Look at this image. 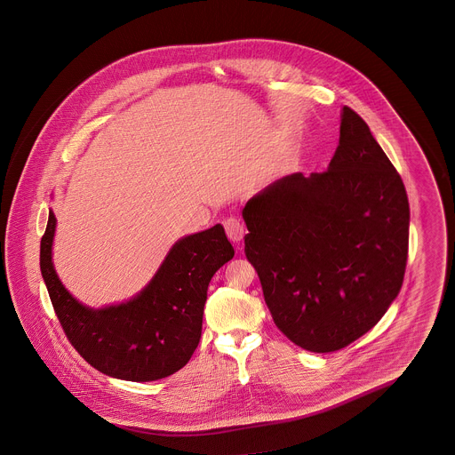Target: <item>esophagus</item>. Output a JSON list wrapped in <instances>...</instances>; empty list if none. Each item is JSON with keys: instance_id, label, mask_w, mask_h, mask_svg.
<instances>
[{"instance_id": "obj_1", "label": "esophagus", "mask_w": 455, "mask_h": 455, "mask_svg": "<svg viewBox=\"0 0 455 455\" xmlns=\"http://www.w3.org/2000/svg\"><path fill=\"white\" fill-rule=\"evenodd\" d=\"M223 227H225V232H227V237L230 238L234 243H240L242 238L245 235V227L243 223L240 221V218L228 217L223 221Z\"/></svg>"}]
</instances>
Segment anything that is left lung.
Wrapping results in <instances>:
<instances>
[{"instance_id":"left-lung-1","label":"left lung","mask_w":455,"mask_h":455,"mask_svg":"<svg viewBox=\"0 0 455 455\" xmlns=\"http://www.w3.org/2000/svg\"><path fill=\"white\" fill-rule=\"evenodd\" d=\"M242 217L245 258L264 302L297 347L329 353L351 345L403 286L408 195L367 123L347 106L329 169L273 182L249 199Z\"/></svg>"}]
</instances>
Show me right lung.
I'll list each match as a JSON object with an SVG mask.
<instances>
[{
    "mask_svg": "<svg viewBox=\"0 0 455 455\" xmlns=\"http://www.w3.org/2000/svg\"><path fill=\"white\" fill-rule=\"evenodd\" d=\"M56 228L49 212L41 238V273L68 341L108 377L150 382L169 377L193 356L203 325L208 284L234 258L221 225L180 238L150 284L132 300L93 310L76 302L60 282L51 247Z\"/></svg>",
    "mask_w": 455,
    "mask_h": 455,
    "instance_id": "1",
    "label": "right lung"
}]
</instances>
